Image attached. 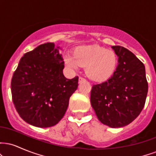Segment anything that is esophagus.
Returning <instances> with one entry per match:
<instances>
[{"label": "esophagus", "instance_id": "obj_1", "mask_svg": "<svg viewBox=\"0 0 156 156\" xmlns=\"http://www.w3.org/2000/svg\"><path fill=\"white\" fill-rule=\"evenodd\" d=\"M84 80H85V79H84L83 78H82V77H80V78H78V83H80V82L84 81Z\"/></svg>", "mask_w": 156, "mask_h": 156}]
</instances>
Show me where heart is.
Segmentation results:
<instances>
[{
	"label": "heart",
	"instance_id": "obj_1",
	"mask_svg": "<svg viewBox=\"0 0 156 156\" xmlns=\"http://www.w3.org/2000/svg\"><path fill=\"white\" fill-rule=\"evenodd\" d=\"M64 62L69 69L77 70L85 67L87 76L94 82L108 80L115 73L118 64L116 52L100 46H81L73 51V56L66 55Z\"/></svg>",
	"mask_w": 156,
	"mask_h": 156
}]
</instances>
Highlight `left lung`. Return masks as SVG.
Wrapping results in <instances>:
<instances>
[{
	"mask_svg": "<svg viewBox=\"0 0 156 156\" xmlns=\"http://www.w3.org/2000/svg\"><path fill=\"white\" fill-rule=\"evenodd\" d=\"M118 56L113 76L103 83L94 85L91 105L98 119L111 128L129 125L139 115L148 91L145 67L132 52L122 46H112Z\"/></svg>",
	"mask_w": 156,
	"mask_h": 156,
	"instance_id": "left-lung-1",
	"label": "left lung"
}]
</instances>
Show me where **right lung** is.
Segmentation results:
<instances>
[{
  "instance_id": "right-lung-1",
  "label": "right lung",
  "mask_w": 156,
  "mask_h": 156,
  "mask_svg": "<svg viewBox=\"0 0 156 156\" xmlns=\"http://www.w3.org/2000/svg\"><path fill=\"white\" fill-rule=\"evenodd\" d=\"M60 47L48 42L25 53L12 76V100L20 117L38 128L56 125L78 88V77L67 79Z\"/></svg>"
}]
</instances>
